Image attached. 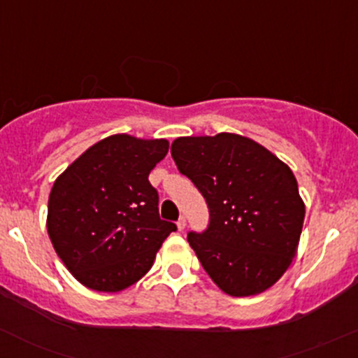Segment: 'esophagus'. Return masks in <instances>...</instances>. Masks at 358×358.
I'll list each match as a JSON object with an SVG mask.
<instances>
[{"label":"esophagus","mask_w":358,"mask_h":358,"mask_svg":"<svg viewBox=\"0 0 358 358\" xmlns=\"http://www.w3.org/2000/svg\"><path fill=\"white\" fill-rule=\"evenodd\" d=\"M176 227H178L180 232H183V230H185V227H187V220L182 216V218H180L178 222H176Z\"/></svg>","instance_id":"34e87169"}]
</instances>
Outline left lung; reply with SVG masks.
<instances>
[{"label": "left lung", "instance_id": "8db88e82", "mask_svg": "<svg viewBox=\"0 0 358 358\" xmlns=\"http://www.w3.org/2000/svg\"><path fill=\"white\" fill-rule=\"evenodd\" d=\"M180 173L209 208V227L189 234L202 268L225 294L272 287L296 256L305 202L291 168L248 136H180L171 143Z\"/></svg>", "mask_w": 358, "mask_h": 358}]
</instances>
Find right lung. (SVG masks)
Wrapping results in <instances>:
<instances>
[{
	"label": "right lung",
	"instance_id": "obj_1",
	"mask_svg": "<svg viewBox=\"0 0 358 358\" xmlns=\"http://www.w3.org/2000/svg\"><path fill=\"white\" fill-rule=\"evenodd\" d=\"M168 149L166 138L117 133L86 149L53 183L50 241L88 289L119 292L138 282L176 230L159 218L157 190L149 182Z\"/></svg>",
	"mask_w": 358,
	"mask_h": 358
}]
</instances>
